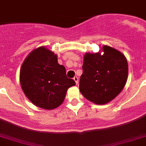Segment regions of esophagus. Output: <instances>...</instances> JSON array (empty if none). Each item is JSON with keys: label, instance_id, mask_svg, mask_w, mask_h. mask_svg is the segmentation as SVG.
<instances>
[{"label": "esophagus", "instance_id": "esophagus-1", "mask_svg": "<svg viewBox=\"0 0 146 146\" xmlns=\"http://www.w3.org/2000/svg\"><path fill=\"white\" fill-rule=\"evenodd\" d=\"M73 79H74V80L75 81L76 84H78V77H77V76H75V77H74Z\"/></svg>", "mask_w": 146, "mask_h": 146}]
</instances>
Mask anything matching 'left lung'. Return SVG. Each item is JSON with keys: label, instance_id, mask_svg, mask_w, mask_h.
<instances>
[{"label": "left lung", "instance_id": "1", "mask_svg": "<svg viewBox=\"0 0 146 146\" xmlns=\"http://www.w3.org/2000/svg\"><path fill=\"white\" fill-rule=\"evenodd\" d=\"M100 52L86 53L83 74L80 79V91L92 103L106 104L121 92L128 79V62L120 52L103 46Z\"/></svg>", "mask_w": 146, "mask_h": 146}]
</instances>
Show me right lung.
<instances>
[{"label":"right lung","instance_id":"right-lung-1","mask_svg":"<svg viewBox=\"0 0 146 146\" xmlns=\"http://www.w3.org/2000/svg\"><path fill=\"white\" fill-rule=\"evenodd\" d=\"M21 88L31 102L44 109H54L63 103L67 89L75 85L67 78L66 68L57 54L44 46L32 51L20 71Z\"/></svg>","mask_w":146,"mask_h":146}]
</instances>
